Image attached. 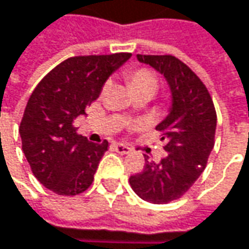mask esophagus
<instances>
[{"label": "esophagus", "mask_w": 249, "mask_h": 249, "mask_svg": "<svg viewBox=\"0 0 249 249\" xmlns=\"http://www.w3.org/2000/svg\"><path fill=\"white\" fill-rule=\"evenodd\" d=\"M114 148H115V151H117L118 154H123V155H125V154H129V152H131V148L126 147V145H124V144H115V145H114Z\"/></svg>", "instance_id": "34e87169"}]
</instances>
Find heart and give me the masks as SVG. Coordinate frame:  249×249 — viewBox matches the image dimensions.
Wrapping results in <instances>:
<instances>
[{"label":"heart","mask_w":249,"mask_h":249,"mask_svg":"<svg viewBox=\"0 0 249 249\" xmlns=\"http://www.w3.org/2000/svg\"><path fill=\"white\" fill-rule=\"evenodd\" d=\"M126 82L131 88V91L137 95L141 92H155L157 87H158V78L157 75L148 70V68H137V70H131L126 74ZM134 114L132 109H129L126 112V118H129Z\"/></svg>","instance_id":"heart-1"}]
</instances>
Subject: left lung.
<instances>
[{
    "label": "left lung",
    "instance_id": "obj_1",
    "mask_svg": "<svg viewBox=\"0 0 249 249\" xmlns=\"http://www.w3.org/2000/svg\"><path fill=\"white\" fill-rule=\"evenodd\" d=\"M137 59L164 75L171 107L155 126L167 142V158L154 162L145 155L144 170L131 175L129 184L144 201L167 204L181 198L207 167L216 128L214 102L202 81L178 58L138 54Z\"/></svg>",
    "mask_w": 249,
    "mask_h": 249
}]
</instances>
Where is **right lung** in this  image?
<instances>
[{
	"mask_svg": "<svg viewBox=\"0 0 249 249\" xmlns=\"http://www.w3.org/2000/svg\"><path fill=\"white\" fill-rule=\"evenodd\" d=\"M129 53L65 59L35 87L19 125L22 151L35 178L58 195H78L94 181L108 141L89 142L72 125L95 101Z\"/></svg>",
	"mask_w": 249,
	"mask_h": 249,
	"instance_id": "obj_1",
	"label": "right lung"
}]
</instances>
